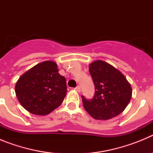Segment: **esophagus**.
<instances>
[{"label":"esophagus","instance_id":"obj_1","mask_svg":"<svg viewBox=\"0 0 153 153\" xmlns=\"http://www.w3.org/2000/svg\"><path fill=\"white\" fill-rule=\"evenodd\" d=\"M75 90H76V91L79 92H79H80V86H76V87L75 88Z\"/></svg>","mask_w":153,"mask_h":153}]
</instances>
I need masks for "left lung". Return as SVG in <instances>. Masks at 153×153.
I'll return each instance as SVG.
<instances>
[{"mask_svg": "<svg viewBox=\"0 0 153 153\" xmlns=\"http://www.w3.org/2000/svg\"><path fill=\"white\" fill-rule=\"evenodd\" d=\"M95 93L91 100L82 96L83 107L96 120H106L122 113L132 97L131 86L122 73L108 63L97 60L90 64Z\"/></svg>", "mask_w": 153, "mask_h": 153, "instance_id": "obj_1", "label": "left lung"}]
</instances>
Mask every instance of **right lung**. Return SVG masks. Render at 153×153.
<instances>
[{
    "instance_id": "right-lung-1",
    "label": "right lung",
    "mask_w": 153,
    "mask_h": 153,
    "mask_svg": "<svg viewBox=\"0 0 153 153\" xmlns=\"http://www.w3.org/2000/svg\"><path fill=\"white\" fill-rule=\"evenodd\" d=\"M67 92L66 79L58 73L57 64L53 61L34 66L19 78L15 86L16 95L23 107L39 116L56 109Z\"/></svg>"
}]
</instances>
